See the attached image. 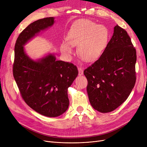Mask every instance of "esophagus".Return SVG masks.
I'll return each mask as SVG.
<instances>
[{
	"mask_svg": "<svg viewBox=\"0 0 147 147\" xmlns=\"http://www.w3.org/2000/svg\"><path fill=\"white\" fill-rule=\"evenodd\" d=\"M78 70H79V76H82L83 74V70L81 67L78 68Z\"/></svg>",
	"mask_w": 147,
	"mask_h": 147,
	"instance_id": "34e87169",
	"label": "esophagus"
}]
</instances>
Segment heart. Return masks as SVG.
<instances>
[{"label":"heart","instance_id":"1","mask_svg":"<svg viewBox=\"0 0 147 147\" xmlns=\"http://www.w3.org/2000/svg\"><path fill=\"white\" fill-rule=\"evenodd\" d=\"M109 31L102 25L90 20H82L69 31L67 42L61 45V50L69 58L73 53L72 46H78V53L83 60L92 62L98 59L109 40Z\"/></svg>","mask_w":147,"mask_h":147}]
</instances>
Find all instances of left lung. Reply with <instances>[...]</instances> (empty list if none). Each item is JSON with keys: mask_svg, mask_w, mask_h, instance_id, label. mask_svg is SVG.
I'll return each instance as SVG.
<instances>
[{"mask_svg": "<svg viewBox=\"0 0 147 147\" xmlns=\"http://www.w3.org/2000/svg\"><path fill=\"white\" fill-rule=\"evenodd\" d=\"M136 49L126 31L119 26L104 52L84 70L90 103L100 113H109L124 102L136 82Z\"/></svg>", "mask_w": 147, "mask_h": 147, "instance_id": "8db88e82", "label": "left lung"}]
</instances>
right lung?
I'll list each match as a JSON object with an SVG mask.
<instances>
[{"mask_svg": "<svg viewBox=\"0 0 147 147\" xmlns=\"http://www.w3.org/2000/svg\"><path fill=\"white\" fill-rule=\"evenodd\" d=\"M53 17L38 20L20 34L15 45L13 75L26 103L43 115L55 117L68 109V88L78 75L72 63L57 61L53 53L34 61L31 59L24 46L41 31L51 27Z\"/></svg>", "mask_w": 147, "mask_h": 147, "instance_id": "obj_1", "label": "right lung"}]
</instances>
